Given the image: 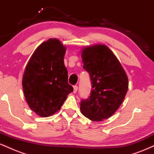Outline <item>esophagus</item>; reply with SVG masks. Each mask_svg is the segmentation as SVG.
Returning <instances> with one entry per match:
<instances>
[{"label": "esophagus", "mask_w": 154, "mask_h": 154, "mask_svg": "<svg viewBox=\"0 0 154 154\" xmlns=\"http://www.w3.org/2000/svg\"><path fill=\"white\" fill-rule=\"evenodd\" d=\"M77 89H78V87L77 85L74 86V93H76L77 91Z\"/></svg>", "instance_id": "1"}]
</instances>
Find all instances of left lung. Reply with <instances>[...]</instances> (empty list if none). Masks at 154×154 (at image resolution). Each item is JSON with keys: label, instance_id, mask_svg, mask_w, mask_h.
Returning <instances> with one entry per match:
<instances>
[{"label": "left lung", "instance_id": "obj_1", "mask_svg": "<svg viewBox=\"0 0 154 154\" xmlns=\"http://www.w3.org/2000/svg\"><path fill=\"white\" fill-rule=\"evenodd\" d=\"M81 53L83 68L91 76L93 88L89 98L81 100V112L92 121H103L111 117L122 103L128 90V76L106 45H91Z\"/></svg>", "mask_w": 154, "mask_h": 154}]
</instances>
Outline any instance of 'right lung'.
I'll use <instances>...</instances> for the list:
<instances>
[{"mask_svg": "<svg viewBox=\"0 0 154 154\" xmlns=\"http://www.w3.org/2000/svg\"><path fill=\"white\" fill-rule=\"evenodd\" d=\"M66 50L59 40L51 38L37 48L26 66L22 78L24 97L31 110L42 117L60 110L73 91L63 62Z\"/></svg>", "mask_w": 154, "mask_h": 154, "instance_id": "obj_1", "label": "right lung"}]
</instances>
